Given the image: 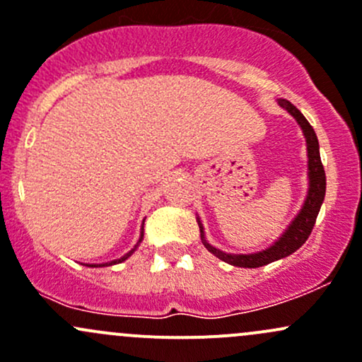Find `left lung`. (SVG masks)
<instances>
[{
  "label": "left lung",
  "instance_id": "1",
  "mask_svg": "<svg viewBox=\"0 0 362 362\" xmlns=\"http://www.w3.org/2000/svg\"><path fill=\"white\" fill-rule=\"evenodd\" d=\"M280 107L286 108L291 115L298 120V124L301 126L303 133L306 138V147H308V177H310V191L306 196V202L303 204L301 211L298 214V217L294 218L293 224L289 226L286 233L282 235V238L272 245L269 249L257 252V254H245V255H235V254H224V252L214 249L211 245H208L204 242L203 236V228H202V240L208 250L211 254L217 255L222 261L229 262L233 266H240V268H259V266L269 264L273 261H279V259L287 257L293 252H296L303 243L308 240L310 233H312L313 226H315L317 215H319L320 204L324 202V196H326V171H324L322 160H320L319 154V140H317V134L313 131V127L310 126L308 120L305 119L301 112L294 107L291 101L280 100Z\"/></svg>",
  "mask_w": 362,
  "mask_h": 362
}]
</instances>
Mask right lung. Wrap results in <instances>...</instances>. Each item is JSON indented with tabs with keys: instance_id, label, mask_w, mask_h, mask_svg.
<instances>
[{
	"instance_id": "add662e5",
	"label": "right lung",
	"mask_w": 362,
	"mask_h": 362,
	"mask_svg": "<svg viewBox=\"0 0 362 362\" xmlns=\"http://www.w3.org/2000/svg\"><path fill=\"white\" fill-rule=\"evenodd\" d=\"M141 238H144V235H141ZM141 238H140V242H141ZM131 254H133V250H131V252H129V254H127V255H124V257H122V259H119V261H113V262H110V264H115V262H122V261H126V259H127V257H129V255H131ZM94 266H96V264H94ZM103 266H105V264H103Z\"/></svg>"
}]
</instances>
